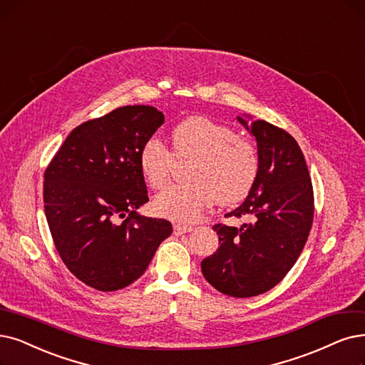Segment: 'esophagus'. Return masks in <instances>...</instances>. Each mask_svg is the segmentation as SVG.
<instances>
[{"instance_id": "obj_1", "label": "esophagus", "mask_w": 365, "mask_h": 365, "mask_svg": "<svg viewBox=\"0 0 365 365\" xmlns=\"http://www.w3.org/2000/svg\"><path fill=\"white\" fill-rule=\"evenodd\" d=\"M193 230V226L192 225H173V233L175 235H182V233H187Z\"/></svg>"}]
</instances>
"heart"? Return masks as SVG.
I'll list each match as a JSON object with an SVG mask.
<instances>
[{"instance_id":"b5f03b06","label":"heart","mask_w":365,"mask_h":365,"mask_svg":"<svg viewBox=\"0 0 365 365\" xmlns=\"http://www.w3.org/2000/svg\"><path fill=\"white\" fill-rule=\"evenodd\" d=\"M173 153L158 138L145 140L139 165L154 190L165 188L172 177L175 157L193 158L185 184L172 185L154 200L160 215L177 222H193L214 200L229 207L252 192L259 173V151L247 136L208 116L192 115L172 130Z\"/></svg>"}]
</instances>
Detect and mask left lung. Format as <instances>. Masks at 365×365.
Listing matches in <instances>:
<instances>
[{
  "mask_svg": "<svg viewBox=\"0 0 365 365\" xmlns=\"http://www.w3.org/2000/svg\"><path fill=\"white\" fill-rule=\"evenodd\" d=\"M238 121L256 138L259 173L242 205L226 217L252 223L214 225L220 247L200 268L218 292L250 298L279 284L295 265L313 225L314 196L304 154L286 130L264 120Z\"/></svg>",
  "mask_w": 365,
  "mask_h": 365,
  "instance_id": "left-lung-1",
  "label": "left lung"
}]
</instances>
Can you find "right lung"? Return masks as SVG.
Listing matches in <instances>:
<instances>
[{
	"mask_svg": "<svg viewBox=\"0 0 365 365\" xmlns=\"http://www.w3.org/2000/svg\"><path fill=\"white\" fill-rule=\"evenodd\" d=\"M165 123L153 106H123L82 123L45 170L43 200L55 249L68 271L101 292L132 284L172 233L148 202L139 165L145 140Z\"/></svg>",
	"mask_w": 365,
	"mask_h": 365,
	"instance_id": "obj_1",
	"label": "right lung"
}]
</instances>
